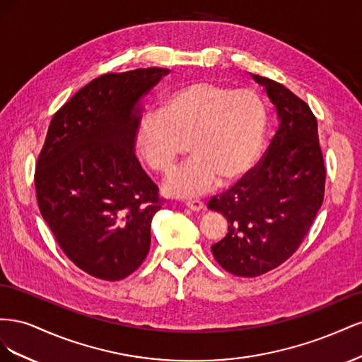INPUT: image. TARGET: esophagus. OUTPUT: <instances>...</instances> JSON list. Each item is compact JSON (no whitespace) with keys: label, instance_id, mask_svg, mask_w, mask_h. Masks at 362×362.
<instances>
[{"label":"esophagus","instance_id":"obj_1","mask_svg":"<svg viewBox=\"0 0 362 362\" xmlns=\"http://www.w3.org/2000/svg\"><path fill=\"white\" fill-rule=\"evenodd\" d=\"M185 205H187V208H190L192 211H201V210H204V202H201V201H189V202H185Z\"/></svg>","mask_w":362,"mask_h":362}]
</instances>
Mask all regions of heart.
I'll use <instances>...</instances> for the list:
<instances>
[{"label": "heart", "mask_w": 362, "mask_h": 362, "mask_svg": "<svg viewBox=\"0 0 362 362\" xmlns=\"http://www.w3.org/2000/svg\"><path fill=\"white\" fill-rule=\"evenodd\" d=\"M267 108L249 89L208 80L175 87L163 98L158 112L141 115L136 148L158 173L172 169L189 144L190 158L175 169L163 190L175 198H193L246 178L264 145Z\"/></svg>", "instance_id": "b5f03b06"}]
</instances>
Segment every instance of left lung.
Listing matches in <instances>:
<instances>
[{
	"label": "left lung",
	"mask_w": 362,
	"mask_h": 362,
	"mask_svg": "<svg viewBox=\"0 0 362 362\" xmlns=\"http://www.w3.org/2000/svg\"><path fill=\"white\" fill-rule=\"evenodd\" d=\"M276 107L279 127L246 178L208 208L228 221V234L211 246L226 272L255 278L287 261L308 234L325 196L326 169L311 108L286 86L252 74Z\"/></svg>",
	"instance_id": "8db88e82"
}]
</instances>
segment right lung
Listing matches in <instances>:
<instances>
[{
    "mask_svg": "<svg viewBox=\"0 0 362 362\" xmlns=\"http://www.w3.org/2000/svg\"><path fill=\"white\" fill-rule=\"evenodd\" d=\"M169 69L105 74L54 115L39 154L35 185L42 217L76 267L120 281L140 267L158 187L134 154L141 98Z\"/></svg>",
    "mask_w": 362,
    "mask_h": 362,
    "instance_id": "add662e5",
    "label": "right lung"
}]
</instances>
